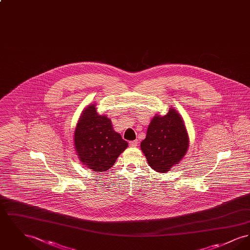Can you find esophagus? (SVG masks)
<instances>
[{
    "label": "esophagus",
    "instance_id": "esophagus-1",
    "mask_svg": "<svg viewBox=\"0 0 250 250\" xmlns=\"http://www.w3.org/2000/svg\"><path fill=\"white\" fill-rule=\"evenodd\" d=\"M138 144H139V141H138V140H136V141L130 142V143H129V146H130V147H137V146H138Z\"/></svg>",
    "mask_w": 250,
    "mask_h": 250
}]
</instances>
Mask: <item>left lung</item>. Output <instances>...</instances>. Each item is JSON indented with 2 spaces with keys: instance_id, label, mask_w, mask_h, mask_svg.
Returning a JSON list of instances; mask_svg holds the SVG:
<instances>
[{
  "instance_id": "obj_1",
  "label": "left lung",
  "mask_w": 250,
  "mask_h": 250,
  "mask_svg": "<svg viewBox=\"0 0 250 250\" xmlns=\"http://www.w3.org/2000/svg\"><path fill=\"white\" fill-rule=\"evenodd\" d=\"M189 138L183 117L174 107L166 115L155 114L148 126L141 149L147 163L157 172L166 173L187 154Z\"/></svg>"
}]
</instances>
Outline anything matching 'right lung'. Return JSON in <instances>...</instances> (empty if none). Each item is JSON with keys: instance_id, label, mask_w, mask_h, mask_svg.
Returning <instances> with one entry per match:
<instances>
[{"instance_id": "add662e5", "label": "right lung", "mask_w": 250, "mask_h": 250, "mask_svg": "<svg viewBox=\"0 0 250 250\" xmlns=\"http://www.w3.org/2000/svg\"><path fill=\"white\" fill-rule=\"evenodd\" d=\"M96 109V104L84 108L74 132V145L84 166L103 172L114 165L128 143L113 130L111 120Z\"/></svg>"}]
</instances>
